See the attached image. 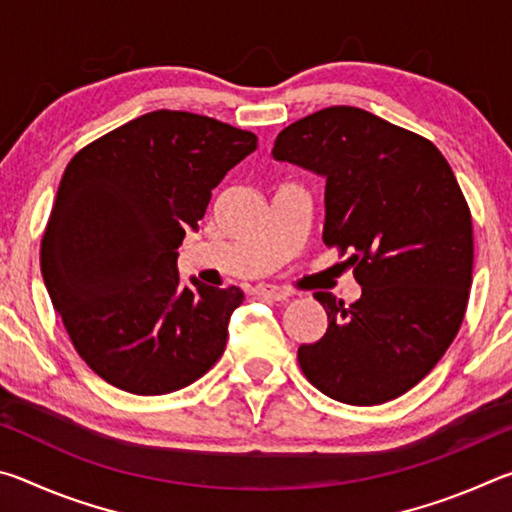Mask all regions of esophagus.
<instances>
[{
	"mask_svg": "<svg viewBox=\"0 0 512 512\" xmlns=\"http://www.w3.org/2000/svg\"><path fill=\"white\" fill-rule=\"evenodd\" d=\"M255 293L259 298H264V300H275V302H280V300H287L289 298V291L287 289H282V287H273V284H259V287L255 289Z\"/></svg>",
	"mask_w": 512,
	"mask_h": 512,
	"instance_id": "1",
	"label": "esophagus"
}]
</instances>
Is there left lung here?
<instances>
[{
	"mask_svg": "<svg viewBox=\"0 0 512 512\" xmlns=\"http://www.w3.org/2000/svg\"><path fill=\"white\" fill-rule=\"evenodd\" d=\"M325 178L323 241L350 250L352 305L327 291L320 341L298 361L320 393L354 406L395 400L443 357L472 287V216L429 140L368 110L332 106L284 128L273 146Z\"/></svg>",
	"mask_w": 512,
	"mask_h": 512,
	"instance_id": "1",
	"label": "left lung"
}]
</instances>
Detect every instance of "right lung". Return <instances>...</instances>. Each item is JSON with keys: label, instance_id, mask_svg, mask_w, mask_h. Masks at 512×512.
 <instances>
[{"label": "right lung", "instance_id": "add662e5", "mask_svg": "<svg viewBox=\"0 0 512 512\" xmlns=\"http://www.w3.org/2000/svg\"><path fill=\"white\" fill-rule=\"evenodd\" d=\"M257 137L212 117L155 110L74 155L40 248L54 309L81 359L108 384L164 395L225 350L239 287L180 282L178 248L212 189Z\"/></svg>", "mask_w": 512, "mask_h": 512}]
</instances>
